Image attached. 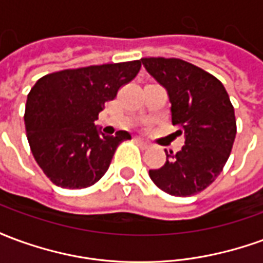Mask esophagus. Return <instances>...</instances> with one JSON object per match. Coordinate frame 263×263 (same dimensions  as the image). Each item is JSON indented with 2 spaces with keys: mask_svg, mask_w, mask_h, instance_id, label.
Segmentation results:
<instances>
[{
  "mask_svg": "<svg viewBox=\"0 0 263 263\" xmlns=\"http://www.w3.org/2000/svg\"><path fill=\"white\" fill-rule=\"evenodd\" d=\"M135 142H137L138 145L141 146V148H143V149L149 148V143L145 142V141H143V139H141V138H135Z\"/></svg>",
  "mask_w": 263,
  "mask_h": 263,
  "instance_id": "1",
  "label": "esophagus"
}]
</instances>
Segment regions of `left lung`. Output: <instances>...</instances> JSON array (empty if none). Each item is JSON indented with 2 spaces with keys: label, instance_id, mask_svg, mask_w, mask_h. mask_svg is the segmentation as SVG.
<instances>
[{
  "label": "left lung",
  "instance_id": "8db88e82",
  "mask_svg": "<svg viewBox=\"0 0 263 263\" xmlns=\"http://www.w3.org/2000/svg\"><path fill=\"white\" fill-rule=\"evenodd\" d=\"M141 60L149 74L167 90L172 124L186 137L182 151H165V165L149 171V176L172 196L200 193L222 172L234 145L237 121L228 92L217 77L182 59Z\"/></svg>",
  "mask_w": 263,
  "mask_h": 263
}]
</instances>
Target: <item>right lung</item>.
<instances>
[{
  "instance_id": "obj_1",
  "label": "right lung",
  "mask_w": 263,
  "mask_h": 263,
  "mask_svg": "<svg viewBox=\"0 0 263 263\" xmlns=\"http://www.w3.org/2000/svg\"><path fill=\"white\" fill-rule=\"evenodd\" d=\"M141 66V60H132L60 70L32 87L24 115L26 138L50 182L63 189L90 187L108 171L115 149L131 135L100 134L94 121Z\"/></svg>"
}]
</instances>
